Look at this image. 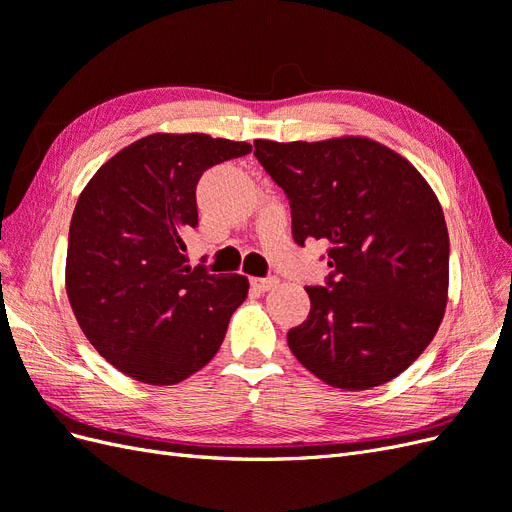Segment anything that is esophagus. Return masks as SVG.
<instances>
[{"instance_id":"34e87169","label":"esophagus","mask_w":512,"mask_h":512,"mask_svg":"<svg viewBox=\"0 0 512 512\" xmlns=\"http://www.w3.org/2000/svg\"><path fill=\"white\" fill-rule=\"evenodd\" d=\"M277 284H280L277 277H254V280H252V288L258 290V292H267V290L275 288Z\"/></svg>"}]
</instances>
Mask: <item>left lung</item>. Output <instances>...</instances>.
Returning <instances> with one entry per match:
<instances>
[{"mask_svg": "<svg viewBox=\"0 0 512 512\" xmlns=\"http://www.w3.org/2000/svg\"><path fill=\"white\" fill-rule=\"evenodd\" d=\"M290 200L292 237L329 243L327 286L288 331L299 363L335 389L367 391L406 371L436 337L448 301V230L436 192L367 136L254 141Z\"/></svg>", "mask_w": 512, "mask_h": 512, "instance_id": "8db88e82", "label": "left lung"}]
</instances>
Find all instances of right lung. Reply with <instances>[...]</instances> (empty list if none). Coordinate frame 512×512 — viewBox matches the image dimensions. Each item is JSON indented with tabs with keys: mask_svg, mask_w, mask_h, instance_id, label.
<instances>
[{
	"mask_svg": "<svg viewBox=\"0 0 512 512\" xmlns=\"http://www.w3.org/2000/svg\"><path fill=\"white\" fill-rule=\"evenodd\" d=\"M250 143L156 132L104 162L70 222L66 292L81 331L132 380L170 386L220 350L245 275L190 267L183 235L198 224L196 183Z\"/></svg>",
	"mask_w": 512,
	"mask_h": 512,
	"instance_id": "add662e5",
	"label": "right lung"
}]
</instances>
